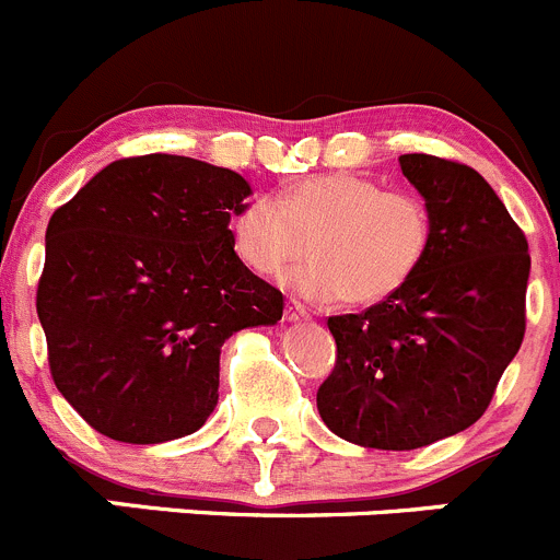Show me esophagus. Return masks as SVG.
<instances>
[{
	"label": "esophagus",
	"instance_id": "esophagus-1",
	"mask_svg": "<svg viewBox=\"0 0 560 560\" xmlns=\"http://www.w3.org/2000/svg\"><path fill=\"white\" fill-rule=\"evenodd\" d=\"M302 318H307L305 305H300V302H289V305H285V322H302Z\"/></svg>",
	"mask_w": 560,
	"mask_h": 560
}]
</instances>
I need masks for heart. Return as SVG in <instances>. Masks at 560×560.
Instances as JSON below:
<instances>
[{
  "label": "heart",
  "mask_w": 560,
  "mask_h": 560,
  "mask_svg": "<svg viewBox=\"0 0 560 560\" xmlns=\"http://www.w3.org/2000/svg\"><path fill=\"white\" fill-rule=\"evenodd\" d=\"M431 211L412 191L332 173L302 180L280 197L258 195L233 217L238 258L258 275L291 269L283 285L311 302L374 305L412 280L431 247Z\"/></svg>",
  "instance_id": "1"
}]
</instances>
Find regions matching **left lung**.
Here are the masks:
<instances>
[{"label": "left lung", "mask_w": 560, "mask_h": 560, "mask_svg": "<svg viewBox=\"0 0 560 560\" xmlns=\"http://www.w3.org/2000/svg\"><path fill=\"white\" fill-rule=\"evenodd\" d=\"M398 162L431 211L429 255L385 302L329 318L338 360L316 393L329 431L380 451L423 448L487 412L523 343L530 275L525 233L476 170Z\"/></svg>", "instance_id": "1"}]
</instances>
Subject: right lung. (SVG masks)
I'll return each mask as SVG.
<instances>
[{"label": "right lung", "mask_w": 560, "mask_h": 560, "mask_svg": "<svg viewBox=\"0 0 560 560\" xmlns=\"http://www.w3.org/2000/svg\"><path fill=\"white\" fill-rule=\"evenodd\" d=\"M247 180L189 156L120 159L46 228L37 318L57 390L101 434L156 445L220 398L231 335L283 318V294L233 249Z\"/></svg>", "instance_id": "1"}]
</instances>
